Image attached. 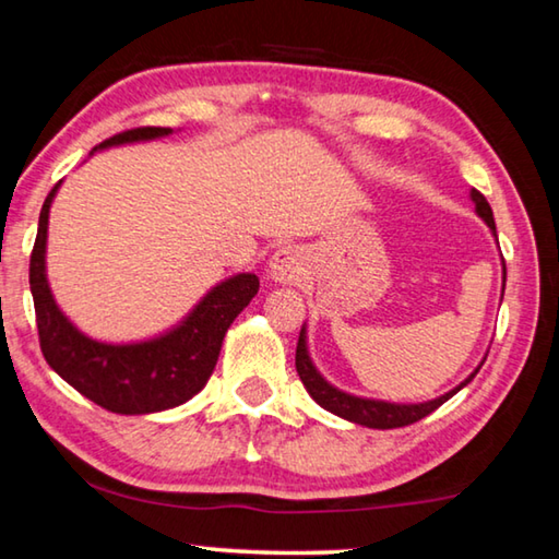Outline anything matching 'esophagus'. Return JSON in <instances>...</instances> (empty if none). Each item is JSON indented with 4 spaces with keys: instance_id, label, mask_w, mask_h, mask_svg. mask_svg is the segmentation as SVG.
<instances>
[{
    "instance_id": "obj_1",
    "label": "esophagus",
    "mask_w": 559,
    "mask_h": 559,
    "mask_svg": "<svg viewBox=\"0 0 559 559\" xmlns=\"http://www.w3.org/2000/svg\"><path fill=\"white\" fill-rule=\"evenodd\" d=\"M306 255L298 246H283L269 261V276L276 283H294L304 273Z\"/></svg>"
}]
</instances>
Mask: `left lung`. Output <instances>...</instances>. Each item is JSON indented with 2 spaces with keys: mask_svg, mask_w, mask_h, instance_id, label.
Returning <instances> with one entry per match:
<instances>
[{
  "mask_svg": "<svg viewBox=\"0 0 559 559\" xmlns=\"http://www.w3.org/2000/svg\"><path fill=\"white\" fill-rule=\"evenodd\" d=\"M471 199L475 203V214L485 221L487 228L492 231V236L498 238V228H495L490 203H487L483 193L475 189L471 191ZM502 281H504V263H502ZM502 290H504V283H502ZM483 362L463 380V383L455 385L453 391H448L445 395L432 397V401H425V403H391V401H376V397H360V395L345 393V391H341V388H335L333 383H328V380L321 376V370L313 366L311 353H308L306 323H304V328H300L298 348H296V370H298L300 380H304L308 395H311L318 405L325 407L328 413L338 415V418H343V420L366 425V428H378V430L403 428V425L418 423L425 418V415L438 411L442 403L450 401V397H453L457 391H463V388L471 383V380L477 376V370L483 368Z\"/></svg>",
  "mask_w": 559,
  "mask_h": 559,
  "instance_id": "8db88e82",
  "label": "left lung"
}]
</instances>
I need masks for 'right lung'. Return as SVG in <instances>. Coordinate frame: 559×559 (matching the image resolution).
Segmentation results:
<instances>
[{
	"label": "right lung",
	"instance_id": "right-lung-1",
	"mask_svg": "<svg viewBox=\"0 0 559 559\" xmlns=\"http://www.w3.org/2000/svg\"><path fill=\"white\" fill-rule=\"evenodd\" d=\"M174 134L166 127L131 129L102 141L94 152L141 144ZM92 152V154H94ZM61 181L44 199L37 241L29 261V288L37 311L41 353L55 373L88 401L119 415H148L171 411L191 401L216 368L221 343L236 316L259 294L255 273L216 283L183 321L146 341L106 343L79 331L55 300L47 278L49 209Z\"/></svg>",
	"mask_w": 559,
	"mask_h": 559
}]
</instances>
